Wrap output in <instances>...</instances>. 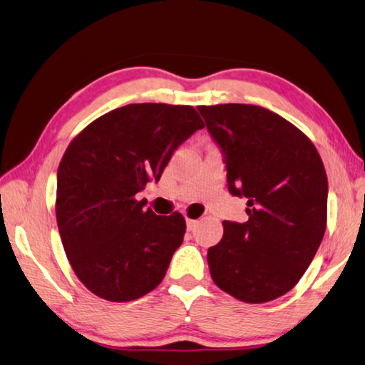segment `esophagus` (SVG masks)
<instances>
[{"instance_id":"1","label":"esophagus","mask_w":365,"mask_h":365,"mask_svg":"<svg viewBox=\"0 0 365 365\" xmlns=\"http://www.w3.org/2000/svg\"><path fill=\"white\" fill-rule=\"evenodd\" d=\"M197 223H199V221H197V220H192V218H187V227H188V231H192V230H195V227L197 226Z\"/></svg>"}]
</instances>
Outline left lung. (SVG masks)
I'll return each instance as SVG.
<instances>
[{
  "label": "left lung",
  "instance_id": "obj_1",
  "mask_svg": "<svg viewBox=\"0 0 365 365\" xmlns=\"http://www.w3.org/2000/svg\"><path fill=\"white\" fill-rule=\"evenodd\" d=\"M225 153L245 223L223 221L207 252L212 280L247 304L287 294L315 258L327 223V175L317 147L278 113L252 104L199 106Z\"/></svg>",
  "mask_w": 365,
  "mask_h": 365
}]
</instances>
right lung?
Returning a JSON list of instances; mask_svg holds the SVG:
<instances>
[{"label":"right lung","instance_id":"1","mask_svg":"<svg viewBox=\"0 0 365 365\" xmlns=\"http://www.w3.org/2000/svg\"><path fill=\"white\" fill-rule=\"evenodd\" d=\"M202 128L192 106L142 103L104 113L71 140L56 174V223L71 267L93 294L130 302L161 283L187 223L178 212L144 210L135 195Z\"/></svg>","mask_w":365,"mask_h":365}]
</instances>
